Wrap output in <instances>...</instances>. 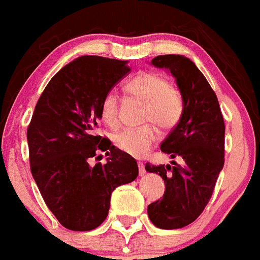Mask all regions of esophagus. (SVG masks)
<instances>
[{
  "label": "esophagus",
  "instance_id": "esophagus-1",
  "mask_svg": "<svg viewBox=\"0 0 260 260\" xmlns=\"http://www.w3.org/2000/svg\"><path fill=\"white\" fill-rule=\"evenodd\" d=\"M139 174L140 176H144V175L146 174V170H145V166L142 162H139Z\"/></svg>",
  "mask_w": 260,
  "mask_h": 260
}]
</instances>
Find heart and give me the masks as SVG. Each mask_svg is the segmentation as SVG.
Segmentation results:
<instances>
[{"instance_id":"1","label":"heart","mask_w":260,"mask_h":260,"mask_svg":"<svg viewBox=\"0 0 260 260\" xmlns=\"http://www.w3.org/2000/svg\"><path fill=\"white\" fill-rule=\"evenodd\" d=\"M125 92L145 102L144 121L171 131L181 120L185 101L181 90L168 83L165 75L158 72H141L125 84ZM100 115L110 127L119 124V97L115 90L104 94L100 105ZM153 124L141 128H127L114 135V144L119 150L132 156H142L158 141V129Z\"/></svg>"}]
</instances>
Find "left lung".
<instances>
[{
	"instance_id": "8db88e82",
	"label": "left lung",
	"mask_w": 260,
	"mask_h": 260,
	"mask_svg": "<svg viewBox=\"0 0 260 260\" xmlns=\"http://www.w3.org/2000/svg\"><path fill=\"white\" fill-rule=\"evenodd\" d=\"M151 63L170 70L185 101L181 120L160 144V150L181 159V165L172 160L174 166H145L166 185L163 197L147 206L151 223L177 229L193 223L211 200L224 166L225 125L214 89L189 58L158 55Z\"/></svg>"
}]
</instances>
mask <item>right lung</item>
Wrapping results in <instances>:
<instances>
[{
	"label": "right lung",
	"mask_w": 260,
	"mask_h": 260,
	"mask_svg": "<svg viewBox=\"0 0 260 260\" xmlns=\"http://www.w3.org/2000/svg\"><path fill=\"white\" fill-rule=\"evenodd\" d=\"M129 71L125 60L84 55L51 78L35 107L27 128L32 176L48 209L70 231L101 225L114 189L139 175L135 158L95 133L102 97ZM100 151L110 156L108 163L90 168Z\"/></svg>",
	"instance_id": "add662e5"
}]
</instances>
